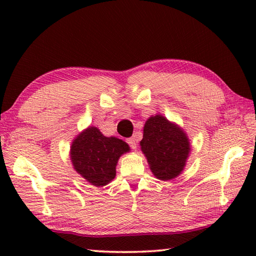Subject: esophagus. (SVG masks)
I'll return each mask as SVG.
<instances>
[{"label": "esophagus", "instance_id": "34e87169", "mask_svg": "<svg viewBox=\"0 0 256 256\" xmlns=\"http://www.w3.org/2000/svg\"><path fill=\"white\" fill-rule=\"evenodd\" d=\"M138 136H131V138H128V146H131L132 149H136V144H138Z\"/></svg>", "mask_w": 256, "mask_h": 256}]
</instances>
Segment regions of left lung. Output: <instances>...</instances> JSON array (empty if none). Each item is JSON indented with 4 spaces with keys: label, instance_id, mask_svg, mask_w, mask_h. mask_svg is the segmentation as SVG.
I'll use <instances>...</instances> for the list:
<instances>
[{
    "label": "left lung",
    "instance_id": "1",
    "mask_svg": "<svg viewBox=\"0 0 256 256\" xmlns=\"http://www.w3.org/2000/svg\"><path fill=\"white\" fill-rule=\"evenodd\" d=\"M140 146L152 174L162 180L176 178L183 172L190 150L186 133L162 115L146 120Z\"/></svg>",
    "mask_w": 256,
    "mask_h": 256
}]
</instances>
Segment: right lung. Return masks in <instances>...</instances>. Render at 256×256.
I'll return each instance as SVG.
<instances>
[{"label": "right lung", "mask_w": 256, "mask_h": 256, "mask_svg": "<svg viewBox=\"0 0 256 256\" xmlns=\"http://www.w3.org/2000/svg\"><path fill=\"white\" fill-rule=\"evenodd\" d=\"M128 151L126 142L115 136L107 138L97 128L90 126L73 140L70 156L78 174L99 188L115 178L116 164Z\"/></svg>", "instance_id": "obj_1"}]
</instances>
